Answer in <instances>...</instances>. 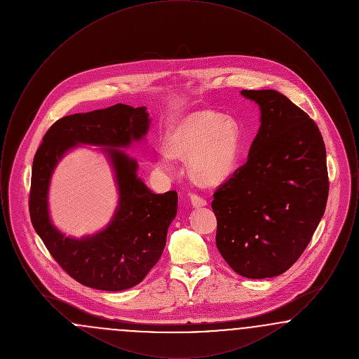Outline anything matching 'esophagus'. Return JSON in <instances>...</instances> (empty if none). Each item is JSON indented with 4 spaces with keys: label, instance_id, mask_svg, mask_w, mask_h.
I'll list each match as a JSON object with an SVG mask.
<instances>
[{
    "label": "esophagus",
    "instance_id": "34e87169",
    "mask_svg": "<svg viewBox=\"0 0 359 359\" xmlns=\"http://www.w3.org/2000/svg\"><path fill=\"white\" fill-rule=\"evenodd\" d=\"M191 205H194V207H203V205H207V201L201 195L191 194Z\"/></svg>",
    "mask_w": 359,
    "mask_h": 359
}]
</instances>
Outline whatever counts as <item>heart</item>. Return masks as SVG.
<instances>
[{"mask_svg":"<svg viewBox=\"0 0 359 359\" xmlns=\"http://www.w3.org/2000/svg\"><path fill=\"white\" fill-rule=\"evenodd\" d=\"M165 152L157 167L171 172L172 160H187L191 179L201 186H217L234 170L241 135L237 122L212 110H199L177 121L165 136Z\"/></svg>","mask_w":359,"mask_h":359,"instance_id":"obj_1","label":"heart"}]
</instances>
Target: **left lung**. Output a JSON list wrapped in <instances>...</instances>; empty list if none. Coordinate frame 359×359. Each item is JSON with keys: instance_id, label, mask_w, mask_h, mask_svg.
<instances>
[{"instance_id": "obj_1", "label": "left lung", "mask_w": 359, "mask_h": 359, "mask_svg": "<svg viewBox=\"0 0 359 359\" xmlns=\"http://www.w3.org/2000/svg\"><path fill=\"white\" fill-rule=\"evenodd\" d=\"M261 109L248 161L214 192L217 248L237 273H284L303 255L325 214L328 172L322 133L276 90H242Z\"/></svg>"}]
</instances>
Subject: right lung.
I'll return each mask as SVG.
<instances>
[{"label":"right lung","mask_w":359,"mask_h":359,"mask_svg":"<svg viewBox=\"0 0 359 359\" xmlns=\"http://www.w3.org/2000/svg\"><path fill=\"white\" fill-rule=\"evenodd\" d=\"M145 107L114 106L56 121L43 137L32 164L29 215L36 233L60 268L88 288L123 290L140 284L163 255L177 211V192L154 194L137 177L136 160L116 148L147 135ZM78 143L107 146L116 172L121 205L111 224L93 238H65L50 224L46 194L53 168Z\"/></svg>","instance_id":"1"}]
</instances>
